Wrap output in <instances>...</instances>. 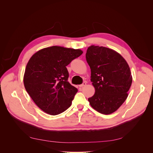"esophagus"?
I'll return each mask as SVG.
<instances>
[{
    "label": "esophagus",
    "mask_w": 153,
    "mask_h": 153,
    "mask_svg": "<svg viewBox=\"0 0 153 153\" xmlns=\"http://www.w3.org/2000/svg\"><path fill=\"white\" fill-rule=\"evenodd\" d=\"M85 85H86V82H84L82 84L79 85V87H83L85 86Z\"/></svg>",
    "instance_id": "esophagus-1"
}]
</instances>
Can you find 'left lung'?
<instances>
[{
  "instance_id": "left-lung-1",
  "label": "left lung",
  "mask_w": 153,
  "mask_h": 153,
  "mask_svg": "<svg viewBox=\"0 0 153 153\" xmlns=\"http://www.w3.org/2000/svg\"><path fill=\"white\" fill-rule=\"evenodd\" d=\"M85 58L95 89L94 95L88 100L99 113L112 114L128 97L132 83L130 67L119 53L103 46H91Z\"/></svg>"
}]
</instances>
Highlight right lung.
Segmentation results:
<instances>
[{"label":"right lung","instance_id":"obj_1","mask_svg":"<svg viewBox=\"0 0 153 153\" xmlns=\"http://www.w3.org/2000/svg\"><path fill=\"white\" fill-rule=\"evenodd\" d=\"M82 53L54 46L38 51L28 62L24 86L36 105L46 114L58 115L71 106L78 91L68 81L66 66Z\"/></svg>","mask_w":153,"mask_h":153}]
</instances>
